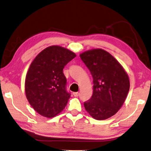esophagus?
I'll list each match as a JSON object with an SVG mask.
<instances>
[{
  "label": "esophagus",
  "instance_id": "34e87169",
  "mask_svg": "<svg viewBox=\"0 0 151 151\" xmlns=\"http://www.w3.org/2000/svg\"><path fill=\"white\" fill-rule=\"evenodd\" d=\"M73 95H74V96H75V97H78L79 96V93L78 92H74Z\"/></svg>",
  "mask_w": 151,
  "mask_h": 151
}]
</instances>
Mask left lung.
I'll list each match as a JSON object with an SVG mask.
<instances>
[{
	"instance_id": "left-lung-1",
	"label": "left lung",
	"mask_w": 151,
	"mask_h": 151,
	"mask_svg": "<svg viewBox=\"0 0 151 151\" xmlns=\"http://www.w3.org/2000/svg\"><path fill=\"white\" fill-rule=\"evenodd\" d=\"M93 78V94L84 103L85 109L97 120L113 116L122 108L130 87L127 72L116 59L102 49L80 54Z\"/></svg>"
}]
</instances>
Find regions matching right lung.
Segmentation results:
<instances>
[{
    "mask_svg": "<svg viewBox=\"0 0 151 151\" xmlns=\"http://www.w3.org/2000/svg\"><path fill=\"white\" fill-rule=\"evenodd\" d=\"M76 57L69 49L51 45L33 60L25 80L26 96L35 111L51 118L63 110L70 94L65 88L63 68Z\"/></svg>",
    "mask_w": 151,
    "mask_h": 151,
    "instance_id": "right-lung-1",
    "label": "right lung"
}]
</instances>
